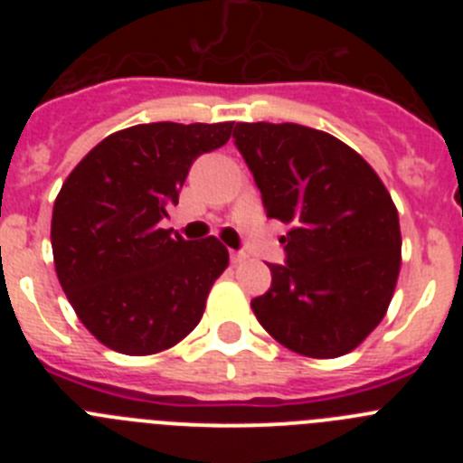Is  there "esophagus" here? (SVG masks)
<instances>
[{
  "label": "esophagus",
  "mask_w": 463,
  "mask_h": 463,
  "mask_svg": "<svg viewBox=\"0 0 463 463\" xmlns=\"http://www.w3.org/2000/svg\"><path fill=\"white\" fill-rule=\"evenodd\" d=\"M229 257H232V261H234V264H241V261L248 260V255H245L243 250H232V255Z\"/></svg>",
  "instance_id": "obj_1"
}]
</instances>
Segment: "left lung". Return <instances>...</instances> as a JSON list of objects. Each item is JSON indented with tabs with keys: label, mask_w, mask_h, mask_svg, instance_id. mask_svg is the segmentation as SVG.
<instances>
[{
	"label": "left lung",
	"mask_w": 463,
	"mask_h": 463,
	"mask_svg": "<svg viewBox=\"0 0 463 463\" xmlns=\"http://www.w3.org/2000/svg\"><path fill=\"white\" fill-rule=\"evenodd\" d=\"M243 155L285 264H269L271 288L250 306L264 329L298 354L350 353L380 325L401 269L399 213L362 155L310 127L236 122Z\"/></svg>",
	"instance_id": "8db88e82"
}]
</instances>
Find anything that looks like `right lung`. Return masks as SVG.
<instances>
[{
	"label": "right lung",
	"mask_w": 463,
	"mask_h": 463,
	"mask_svg": "<svg viewBox=\"0 0 463 463\" xmlns=\"http://www.w3.org/2000/svg\"><path fill=\"white\" fill-rule=\"evenodd\" d=\"M234 122L137 125L94 146L55 199L51 243L69 304L97 341L155 354L190 334L227 269L218 239L159 229L190 166L232 137Z\"/></svg>",
	"instance_id": "right-lung-1"
}]
</instances>
